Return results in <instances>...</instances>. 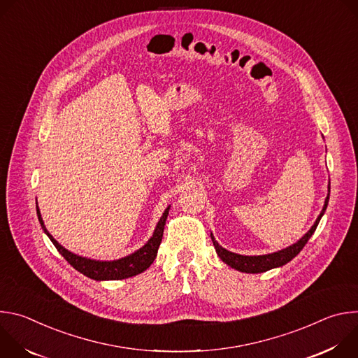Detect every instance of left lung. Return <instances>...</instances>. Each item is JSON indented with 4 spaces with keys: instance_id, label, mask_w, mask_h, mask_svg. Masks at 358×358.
I'll use <instances>...</instances> for the list:
<instances>
[{
    "instance_id": "1",
    "label": "left lung",
    "mask_w": 358,
    "mask_h": 358,
    "mask_svg": "<svg viewBox=\"0 0 358 358\" xmlns=\"http://www.w3.org/2000/svg\"><path fill=\"white\" fill-rule=\"evenodd\" d=\"M329 189H330V187H329ZM329 196H330V194H327L324 207H323L319 218L316 220L315 225L310 228V231L308 234H306L300 241L293 243L292 246H289L286 249H282L279 252H275V253L262 255V257H243V255H238V253L229 252V250L224 249L222 246H220V243L215 241V238L211 234V239H213V243L215 246V250L218 253V257L227 265H229L231 268H234L236 271H241V272H246V273H261V272H266L269 269L286 265L287 262H290L296 257V255L303 249V246L308 243L310 236L315 234V231H316V228H317V225H319V222H320V220H322V217H323V214H324V211L327 208Z\"/></svg>"
}]
</instances>
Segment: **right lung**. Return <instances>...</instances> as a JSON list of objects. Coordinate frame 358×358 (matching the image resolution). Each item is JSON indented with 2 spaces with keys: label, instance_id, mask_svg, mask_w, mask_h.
Returning a JSON list of instances; mask_svg holds the SVG:
<instances>
[{
  "label": "right lung",
  "instance_id": "add662e5",
  "mask_svg": "<svg viewBox=\"0 0 358 358\" xmlns=\"http://www.w3.org/2000/svg\"><path fill=\"white\" fill-rule=\"evenodd\" d=\"M169 210L170 208H167L164 211L163 217L160 218V221L156 227L155 234H152L150 241L143 248H140L137 252L129 255V257H126V258H122L117 261H110V262H101V261L82 258V257H78V255L69 252L62 245H59L54 239V236L46 231L38 207H36V214H38L39 224H41L42 229L45 231V234L49 236L50 241H52V243L55 245V248L58 249V252L62 255V257L68 261V264L71 266H73L78 272L83 273L85 276L90 278V279H94V280H120V279L131 278V276H136V275L144 272L152 262H155V259L157 257L159 246L163 239V232H164V225H166V220L169 215Z\"/></svg>",
  "mask_w": 358,
  "mask_h": 358
}]
</instances>
